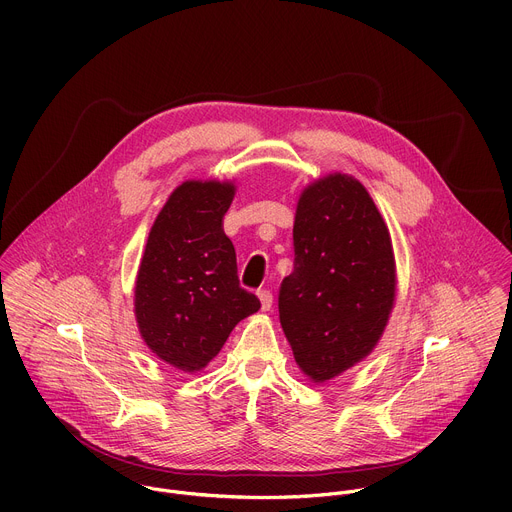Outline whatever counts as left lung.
<instances>
[{"label": "left lung", "instance_id": "1", "mask_svg": "<svg viewBox=\"0 0 512 512\" xmlns=\"http://www.w3.org/2000/svg\"><path fill=\"white\" fill-rule=\"evenodd\" d=\"M233 198V182H182L160 210L139 263V334L186 373L204 369L233 328L261 308L239 283L235 247L223 229Z\"/></svg>", "mask_w": 512, "mask_h": 512}]
</instances>
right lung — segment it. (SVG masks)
<instances>
[{
	"mask_svg": "<svg viewBox=\"0 0 512 512\" xmlns=\"http://www.w3.org/2000/svg\"><path fill=\"white\" fill-rule=\"evenodd\" d=\"M294 251L279 322L298 367L322 383L381 340L395 302L393 245L367 188L338 172L302 192Z\"/></svg>",
	"mask_w": 512,
	"mask_h": 512,
	"instance_id": "1",
	"label": "right lung"
}]
</instances>
